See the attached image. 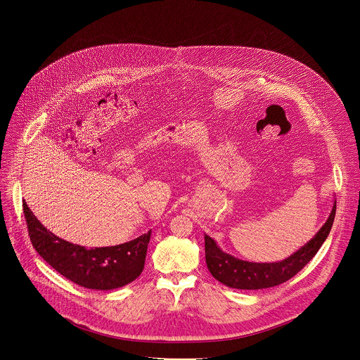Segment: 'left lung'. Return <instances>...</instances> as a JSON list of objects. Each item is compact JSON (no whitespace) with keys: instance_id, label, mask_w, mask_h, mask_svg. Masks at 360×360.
<instances>
[{"instance_id":"left-lung-1","label":"left lung","mask_w":360,"mask_h":360,"mask_svg":"<svg viewBox=\"0 0 360 360\" xmlns=\"http://www.w3.org/2000/svg\"><path fill=\"white\" fill-rule=\"evenodd\" d=\"M335 209L337 205L334 204L327 221L308 244L281 262L255 263L237 259L223 252L217 244L205 234L207 269L217 281L237 290H262L283 284L301 271L311 260V257L317 254L330 234L335 217Z\"/></svg>"}]
</instances>
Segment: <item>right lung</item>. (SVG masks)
<instances>
[{
    "label": "right lung",
    "mask_w": 360,
    "mask_h": 360,
    "mask_svg": "<svg viewBox=\"0 0 360 360\" xmlns=\"http://www.w3.org/2000/svg\"><path fill=\"white\" fill-rule=\"evenodd\" d=\"M23 213L30 241L39 255L58 273L80 287L119 288L136 280L144 269L151 230L120 245L86 250L47 231L26 202H23Z\"/></svg>",
    "instance_id": "right-lung-1"
}]
</instances>
